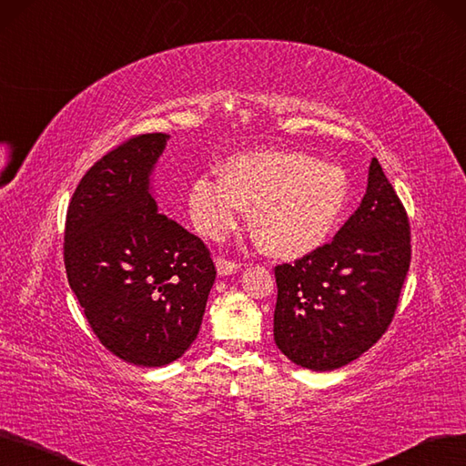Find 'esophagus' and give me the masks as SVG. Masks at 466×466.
I'll return each instance as SVG.
<instances>
[{"label": "esophagus", "mask_w": 466, "mask_h": 466, "mask_svg": "<svg viewBox=\"0 0 466 466\" xmlns=\"http://www.w3.org/2000/svg\"><path fill=\"white\" fill-rule=\"evenodd\" d=\"M216 269H218V275H231V273H237L240 269V264L238 262H233V259H228L219 256L216 259Z\"/></svg>", "instance_id": "34e87169"}]
</instances>
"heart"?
Listing matches in <instances>:
<instances>
[{
  "label": "heart",
  "mask_w": 466,
  "mask_h": 466,
  "mask_svg": "<svg viewBox=\"0 0 466 466\" xmlns=\"http://www.w3.org/2000/svg\"><path fill=\"white\" fill-rule=\"evenodd\" d=\"M348 200L339 166L294 151H252L219 166V181L202 176L189 189V214L200 235L226 237L250 208V229L277 258L321 247Z\"/></svg>",
  "instance_id": "1"
}]
</instances>
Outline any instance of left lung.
I'll return each instance as SVG.
<instances>
[{"instance_id":"8db88e82","label":"left lung","mask_w":466,"mask_h":466,"mask_svg":"<svg viewBox=\"0 0 466 466\" xmlns=\"http://www.w3.org/2000/svg\"><path fill=\"white\" fill-rule=\"evenodd\" d=\"M409 262L407 212L373 158L360 208L330 243L275 268L277 348L311 370L358 360L392 323Z\"/></svg>"}]
</instances>
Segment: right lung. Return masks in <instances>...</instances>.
I'll list each match as a JSON object with an SVG mask.
<instances>
[{
	"label": "right lung",
	"mask_w": 466,
	"mask_h": 466,
	"mask_svg": "<svg viewBox=\"0 0 466 466\" xmlns=\"http://www.w3.org/2000/svg\"><path fill=\"white\" fill-rule=\"evenodd\" d=\"M168 134L129 137L86 172L65 223V268L91 330L116 358L162 367L197 339L210 250L158 212L151 174Z\"/></svg>",
	"instance_id": "right-lung-1"
}]
</instances>
